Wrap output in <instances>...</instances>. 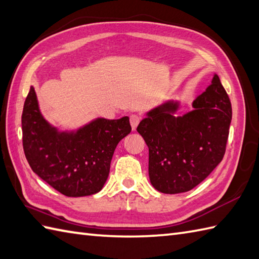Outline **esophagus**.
Returning a JSON list of instances; mask_svg holds the SVG:
<instances>
[{
    "instance_id": "obj_1",
    "label": "esophagus",
    "mask_w": 259,
    "mask_h": 259,
    "mask_svg": "<svg viewBox=\"0 0 259 259\" xmlns=\"http://www.w3.org/2000/svg\"><path fill=\"white\" fill-rule=\"evenodd\" d=\"M130 120H131V126H132V130L135 131L137 125H139L140 120H141V117L139 115H132L130 117Z\"/></svg>"
}]
</instances>
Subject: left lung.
I'll list each match as a JSON object with an SVG mask.
<instances>
[{
  "mask_svg": "<svg viewBox=\"0 0 259 259\" xmlns=\"http://www.w3.org/2000/svg\"><path fill=\"white\" fill-rule=\"evenodd\" d=\"M179 108V100H165L137 126L149 147L151 184L167 194L189 191L214 170L225 155L233 116L217 73L191 110L177 116Z\"/></svg>",
  "mask_w": 259,
  "mask_h": 259,
  "instance_id": "obj_1",
  "label": "left lung"
}]
</instances>
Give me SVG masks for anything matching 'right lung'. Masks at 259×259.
Here are the masks:
<instances>
[{
    "mask_svg": "<svg viewBox=\"0 0 259 259\" xmlns=\"http://www.w3.org/2000/svg\"><path fill=\"white\" fill-rule=\"evenodd\" d=\"M127 116L94 118L76 130H60L42 115L33 86L22 113L23 150L32 171L67 197L99 192L116 146L131 133Z\"/></svg>",
    "mask_w": 259,
    "mask_h": 259,
    "instance_id": "right-lung-1",
    "label": "right lung"
}]
</instances>
